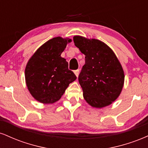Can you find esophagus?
I'll return each mask as SVG.
<instances>
[{"instance_id": "34e87169", "label": "esophagus", "mask_w": 148, "mask_h": 148, "mask_svg": "<svg viewBox=\"0 0 148 148\" xmlns=\"http://www.w3.org/2000/svg\"><path fill=\"white\" fill-rule=\"evenodd\" d=\"M74 74H75V75L78 77V76H79V69H76V70H74Z\"/></svg>"}]
</instances>
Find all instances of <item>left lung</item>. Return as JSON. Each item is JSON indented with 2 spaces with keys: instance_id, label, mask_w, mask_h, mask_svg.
I'll return each mask as SVG.
<instances>
[{
  "instance_id": "left-lung-1",
  "label": "left lung",
  "mask_w": 148,
  "mask_h": 148,
  "mask_svg": "<svg viewBox=\"0 0 148 148\" xmlns=\"http://www.w3.org/2000/svg\"><path fill=\"white\" fill-rule=\"evenodd\" d=\"M74 45L85 56L79 76L84 97L95 108L108 106L120 95L125 75L116 56L103 42L74 36Z\"/></svg>"
}]
</instances>
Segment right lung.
Segmentation results:
<instances>
[{
	"mask_svg": "<svg viewBox=\"0 0 148 148\" xmlns=\"http://www.w3.org/2000/svg\"><path fill=\"white\" fill-rule=\"evenodd\" d=\"M71 40L54 37L41 46L27 64L25 70L27 87L32 96L44 103L60 99L69 84L76 79L69 70L68 62L60 56Z\"/></svg>",
	"mask_w": 148,
	"mask_h": 148,
	"instance_id": "1",
	"label": "right lung"
}]
</instances>
